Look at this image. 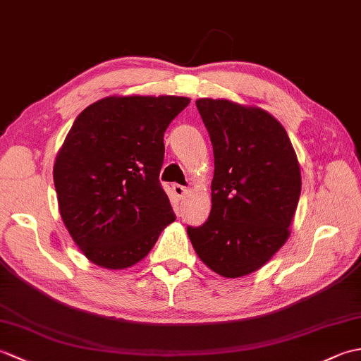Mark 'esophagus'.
Here are the masks:
<instances>
[{
    "instance_id": "34e87169",
    "label": "esophagus",
    "mask_w": 361,
    "mask_h": 361,
    "mask_svg": "<svg viewBox=\"0 0 361 361\" xmlns=\"http://www.w3.org/2000/svg\"><path fill=\"white\" fill-rule=\"evenodd\" d=\"M172 189H173V192H175V195L180 198V200H183V198L186 197V194H188V188L186 186H181V185H173L172 186Z\"/></svg>"
}]
</instances>
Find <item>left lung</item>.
<instances>
[{"label": "left lung", "instance_id": "obj_1", "mask_svg": "<svg viewBox=\"0 0 361 361\" xmlns=\"http://www.w3.org/2000/svg\"><path fill=\"white\" fill-rule=\"evenodd\" d=\"M214 150L212 208L188 235L203 262L225 278L259 270L288 239L301 172L293 145L267 111L229 102H195Z\"/></svg>", "mask_w": 361, "mask_h": 361}]
</instances>
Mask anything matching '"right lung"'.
Instances as JSON below:
<instances>
[{
    "label": "right lung",
    "instance_id": "obj_1",
    "mask_svg": "<svg viewBox=\"0 0 361 361\" xmlns=\"http://www.w3.org/2000/svg\"><path fill=\"white\" fill-rule=\"evenodd\" d=\"M189 102L105 97L75 118L54 164V185L68 233L93 264L135 265L175 220L159 172L166 128Z\"/></svg>",
    "mask_w": 361,
    "mask_h": 361
}]
</instances>
